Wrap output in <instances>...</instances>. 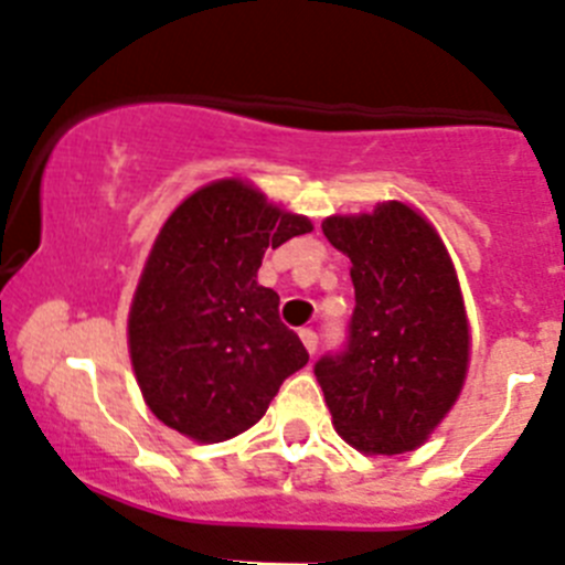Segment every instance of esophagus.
Wrapping results in <instances>:
<instances>
[{
	"mask_svg": "<svg viewBox=\"0 0 565 565\" xmlns=\"http://www.w3.org/2000/svg\"><path fill=\"white\" fill-rule=\"evenodd\" d=\"M298 334H301V340H303V345H307L309 354L318 352V332H315V329H301Z\"/></svg>",
	"mask_w": 565,
	"mask_h": 565,
	"instance_id": "34e87169",
	"label": "esophagus"
}]
</instances>
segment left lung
I'll use <instances>...</instances> for the list:
<instances>
[{
    "label": "left lung",
    "instance_id": "obj_1",
    "mask_svg": "<svg viewBox=\"0 0 565 565\" xmlns=\"http://www.w3.org/2000/svg\"><path fill=\"white\" fill-rule=\"evenodd\" d=\"M323 236L352 262L345 343L315 363L338 434L363 454L428 439L467 374L470 334L454 264L434 227L403 202L332 216Z\"/></svg>",
    "mask_w": 565,
    "mask_h": 565
}]
</instances>
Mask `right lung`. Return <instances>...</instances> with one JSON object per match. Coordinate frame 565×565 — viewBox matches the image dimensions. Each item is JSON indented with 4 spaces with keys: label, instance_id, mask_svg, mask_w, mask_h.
I'll return each instance as SVG.
<instances>
[{
    "label": "right lung",
    "instance_id": "add662e5",
    "mask_svg": "<svg viewBox=\"0 0 565 565\" xmlns=\"http://www.w3.org/2000/svg\"><path fill=\"white\" fill-rule=\"evenodd\" d=\"M312 231L258 191L222 180L162 225L129 315V352L151 414L196 441L256 425L309 352L256 281L267 247Z\"/></svg>",
    "mask_w": 565,
    "mask_h": 565
}]
</instances>
